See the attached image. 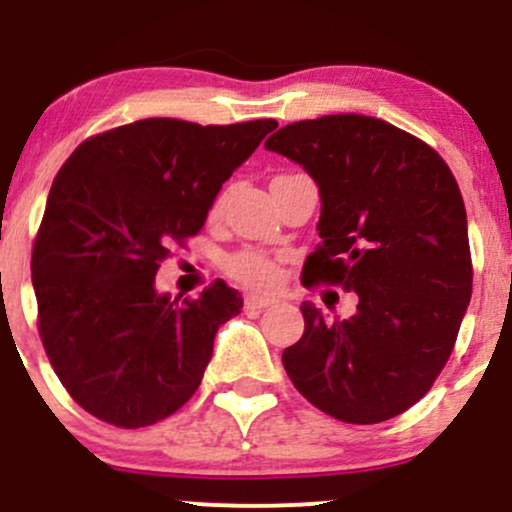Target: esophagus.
<instances>
[{"label": "esophagus", "instance_id": "1", "mask_svg": "<svg viewBox=\"0 0 512 512\" xmlns=\"http://www.w3.org/2000/svg\"><path fill=\"white\" fill-rule=\"evenodd\" d=\"M270 304H275V299L262 297V294H247L245 297L247 309H265V307H270Z\"/></svg>", "mask_w": 512, "mask_h": 512}]
</instances>
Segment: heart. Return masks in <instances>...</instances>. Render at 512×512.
<instances>
[{
  "mask_svg": "<svg viewBox=\"0 0 512 512\" xmlns=\"http://www.w3.org/2000/svg\"><path fill=\"white\" fill-rule=\"evenodd\" d=\"M220 205H223V198H218V203H215V210H220ZM230 272L237 277V280H242L245 285H252V287H272L277 282V270L272 262H267L265 257L260 255H237L235 260L230 262Z\"/></svg>",
  "mask_w": 512,
  "mask_h": 512,
  "instance_id": "obj_1",
  "label": "heart"
}]
</instances>
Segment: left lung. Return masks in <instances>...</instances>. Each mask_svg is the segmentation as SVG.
<instances>
[{"instance_id": "1", "label": "left lung", "mask_w": 512, "mask_h": 512, "mask_svg": "<svg viewBox=\"0 0 512 512\" xmlns=\"http://www.w3.org/2000/svg\"><path fill=\"white\" fill-rule=\"evenodd\" d=\"M265 148L319 188L322 245L304 262V282H342L359 297L347 319L302 304V339L282 352L289 379L339 421L404 414L446 366L471 302L456 178L426 143L359 113L289 123Z\"/></svg>"}]
</instances>
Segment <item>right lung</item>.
Instances as JSON below:
<instances>
[{
  "label": "right lung",
  "instance_id": "obj_1",
  "mask_svg": "<svg viewBox=\"0 0 512 512\" xmlns=\"http://www.w3.org/2000/svg\"><path fill=\"white\" fill-rule=\"evenodd\" d=\"M275 128V118H143L84 141L59 170L32 285L41 342L81 409L138 428L195 394L242 297L215 282L180 302L156 289L158 267L175 242L203 230L225 180Z\"/></svg>",
  "mask_w": 512,
  "mask_h": 512
}]
</instances>
